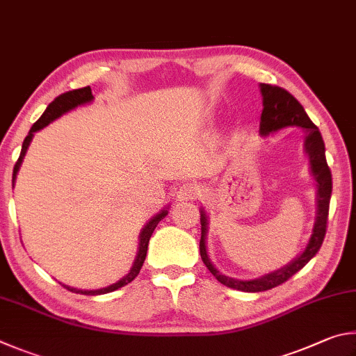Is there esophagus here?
Instances as JSON below:
<instances>
[{"instance_id": "obj_1", "label": "esophagus", "mask_w": 356, "mask_h": 356, "mask_svg": "<svg viewBox=\"0 0 356 356\" xmlns=\"http://www.w3.org/2000/svg\"><path fill=\"white\" fill-rule=\"evenodd\" d=\"M198 197H200V189H198L195 184H191V183H186V184H183L181 188H179V189H178V192H177V198H178V202L197 200Z\"/></svg>"}]
</instances>
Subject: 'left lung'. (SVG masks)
Returning a JSON list of instances; mask_svg holds the SVG:
<instances>
[{
    "instance_id": "8db88e82",
    "label": "left lung",
    "mask_w": 356,
    "mask_h": 356,
    "mask_svg": "<svg viewBox=\"0 0 356 356\" xmlns=\"http://www.w3.org/2000/svg\"><path fill=\"white\" fill-rule=\"evenodd\" d=\"M261 95H263V114H261L259 122V133L267 136L275 133L283 128L298 127L305 131V152L309 156L311 173L316 179L317 186V213L316 222L311 234L309 242L305 250L297 257L292 263L282 267L275 272L267 273V275L257 280H236L222 275L211 263L207 252V233H208V217L207 213L202 209L200 222H202V239H200V257L208 270L217 278V282L228 286V288L244 291V292H263L272 288L283 284L284 282L296 275V273L303 269L308 264V261L319 252V248L325 238L327 233V219H328V208H330V197H332V172L327 164L325 158V143H323L322 134L319 128L311 122L303 106L297 102V98L291 95L283 87L270 86V84H259Z\"/></svg>"
}]
</instances>
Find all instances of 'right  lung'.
Returning a JSON list of instances; mask_svg holds the SVG:
<instances>
[{"label": "right lung", "mask_w": 356, "mask_h": 356, "mask_svg": "<svg viewBox=\"0 0 356 356\" xmlns=\"http://www.w3.org/2000/svg\"><path fill=\"white\" fill-rule=\"evenodd\" d=\"M93 99V95H92V90L90 87H83V89H76V90H70V92H65L62 93V95H59L58 98H54V102H51L48 104V108L45 109V112H43L42 117L37 120L33 127H31L28 136L24 137L23 140V145H22V153H20V158H18V161L15 162L14 165V173H12V186H14L15 183V178H17V173H18V168H20L22 165V161L24 158V153H26V149L29 147L31 140H33V136L35 131H40L42 128H45L47 124L51 123L53 120H56V118H59L62 114H65V112L72 111L74 108H78V106L81 104H86V103H90ZM167 216V209H162L159 214H156L152 220H149L145 227H143L142 233H140V239H139V252H137V257H136V261L133 267H131V270L128 275H124L122 280H118L117 283L108 286V288H103V289H97V291H83V289H76V288H70V286H64L65 289L72 291V292H76V294H84V296H102V294H108V292H112V291H117L123 288V286H127L128 283L133 282V280L139 275V272L142 269L143 266V261H145V257H147V250H148V242H149V238H152V234L154 232V228L158 227V223L164 219V217Z\"/></svg>", "instance_id": "1"}]
</instances>
